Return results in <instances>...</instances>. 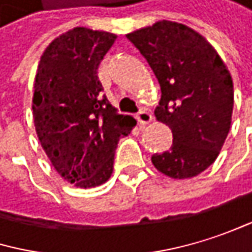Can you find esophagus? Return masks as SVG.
Segmentation results:
<instances>
[{
  "instance_id": "esophagus-1",
  "label": "esophagus",
  "mask_w": 252,
  "mask_h": 252,
  "mask_svg": "<svg viewBox=\"0 0 252 252\" xmlns=\"http://www.w3.org/2000/svg\"><path fill=\"white\" fill-rule=\"evenodd\" d=\"M136 119H137V122L140 124V125H146V124H149V122H152V115L148 112V110H140V112H137L136 113Z\"/></svg>"
}]
</instances>
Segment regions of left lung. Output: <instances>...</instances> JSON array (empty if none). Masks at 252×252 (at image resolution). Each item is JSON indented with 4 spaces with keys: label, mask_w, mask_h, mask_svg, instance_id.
Returning <instances> with one entry per match:
<instances>
[{
    "label": "left lung",
    "mask_w": 252,
    "mask_h": 252,
    "mask_svg": "<svg viewBox=\"0 0 252 252\" xmlns=\"http://www.w3.org/2000/svg\"><path fill=\"white\" fill-rule=\"evenodd\" d=\"M127 38L148 60L161 85L158 121L173 133L171 149L152 164L173 179H190L219 157L230 130L232 76L213 48L186 25L161 20Z\"/></svg>",
    "instance_id": "1"
}]
</instances>
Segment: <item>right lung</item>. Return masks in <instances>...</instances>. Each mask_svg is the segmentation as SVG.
I'll return each instance as SVG.
<instances>
[{"label":"right lung","instance_id":"1","mask_svg":"<svg viewBox=\"0 0 252 252\" xmlns=\"http://www.w3.org/2000/svg\"><path fill=\"white\" fill-rule=\"evenodd\" d=\"M115 33L73 28L41 56L32 100L38 139L56 171L78 188L109 180L118 142L136 119L119 115L101 94L97 69Z\"/></svg>","mask_w":252,"mask_h":252}]
</instances>
